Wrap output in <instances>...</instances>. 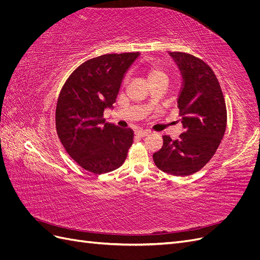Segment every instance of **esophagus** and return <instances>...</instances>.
<instances>
[{
  "label": "esophagus",
  "mask_w": 260,
  "mask_h": 260,
  "mask_svg": "<svg viewBox=\"0 0 260 260\" xmlns=\"http://www.w3.org/2000/svg\"><path fill=\"white\" fill-rule=\"evenodd\" d=\"M148 133H149L148 131H144V130L139 129V130L136 131V136H138L140 138H144V137H146L148 135Z\"/></svg>",
  "instance_id": "esophagus-1"
}]
</instances>
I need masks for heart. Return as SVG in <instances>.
Instances as JSON below:
<instances>
[{"instance_id": "b5f03b06", "label": "heart", "mask_w": 260, "mask_h": 260, "mask_svg": "<svg viewBox=\"0 0 260 260\" xmlns=\"http://www.w3.org/2000/svg\"><path fill=\"white\" fill-rule=\"evenodd\" d=\"M146 73L149 83H154L157 81H168L167 73L158 66H149Z\"/></svg>"}]
</instances>
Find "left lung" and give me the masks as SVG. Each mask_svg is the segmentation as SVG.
<instances>
[{"label": "left lung", "instance_id": "1", "mask_svg": "<svg viewBox=\"0 0 260 260\" xmlns=\"http://www.w3.org/2000/svg\"><path fill=\"white\" fill-rule=\"evenodd\" d=\"M183 84L178 108L184 132L178 140L164 136V144L153 154L157 168L185 177L201 170L215 155L224 136L226 108L219 81L205 61L191 54L170 52Z\"/></svg>", "mask_w": 260, "mask_h": 260}]
</instances>
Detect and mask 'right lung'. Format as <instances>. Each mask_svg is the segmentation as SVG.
Instances as JSON below:
<instances>
[{"label":"right lung","mask_w":260,"mask_h":260,"mask_svg":"<svg viewBox=\"0 0 260 260\" xmlns=\"http://www.w3.org/2000/svg\"><path fill=\"white\" fill-rule=\"evenodd\" d=\"M140 55L105 54L84 61L69 76L55 113L57 136L72 158L92 174L119 168L133 143V131L106 122L104 109L116 102L124 74Z\"/></svg>","instance_id":"obj_1"}]
</instances>
